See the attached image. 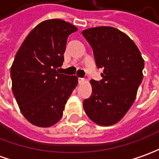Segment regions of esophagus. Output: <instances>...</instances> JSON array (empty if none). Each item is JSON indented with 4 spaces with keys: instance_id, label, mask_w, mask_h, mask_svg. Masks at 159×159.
Instances as JSON below:
<instances>
[{
    "instance_id": "1",
    "label": "esophagus",
    "mask_w": 159,
    "mask_h": 159,
    "mask_svg": "<svg viewBox=\"0 0 159 159\" xmlns=\"http://www.w3.org/2000/svg\"><path fill=\"white\" fill-rule=\"evenodd\" d=\"M85 83V79L84 78H78V84H83Z\"/></svg>"
}]
</instances>
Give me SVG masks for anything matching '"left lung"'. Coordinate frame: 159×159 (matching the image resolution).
<instances>
[{
    "label": "left lung",
    "instance_id": "left-lung-1",
    "mask_svg": "<svg viewBox=\"0 0 159 159\" xmlns=\"http://www.w3.org/2000/svg\"><path fill=\"white\" fill-rule=\"evenodd\" d=\"M82 34L93 48L98 68L103 70L100 82L89 81L92 93L84 101V111L97 125H115L136 99L144 61L133 41L116 28H89Z\"/></svg>",
    "mask_w": 159,
    "mask_h": 159
}]
</instances>
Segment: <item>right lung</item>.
I'll list each match as a JSON object with an SVG mask.
<instances>
[{
  "mask_svg": "<svg viewBox=\"0 0 159 159\" xmlns=\"http://www.w3.org/2000/svg\"><path fill=\"white\" fill-rule=\"evenodd\" d=\"M76 30L61 19L43 20L16 53L10 70L12 90L20 112L35 126L47 128L59 122L78 84L76 75L57 71L64 60L68 36Z\"/></svg>",
  "mask_w": 159,
  "mask_h": 159,
  "instance_id": "right-lung-1",
  "label": "right lung"
}]
</instances>
